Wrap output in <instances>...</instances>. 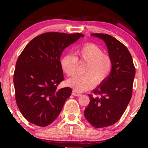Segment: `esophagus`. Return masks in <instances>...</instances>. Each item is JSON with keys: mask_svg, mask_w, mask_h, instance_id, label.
<instances>
[{"mask_svg": "<svg viewBox=\"0 0 148 148\" xmlns=\"http://www.w3.org/2000/svg\"><path fill=\"white\" fill-rule=\"evenodd\" d=\"M72 95H74V96H76V97L81 96V94L79 93V92H77V91H75V90H73V91H72Z\"/></svg>", "mask_w": 148, "mask_h": 148, "instance_id": "esophagus-1", "label": "esophagus"}]
</instances>
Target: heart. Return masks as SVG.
Here are the masks:
<instances>
[{
    "instance_id": "obj_1",
    "label": "heart",
    "mask_w": 148,
    "mask_h": 148,
    "mask_svg": "<svg viewBox=\"0 0 148 148\" xmlns=\"http://www.w3.org/2000/svg\"><path fill=\"white\" fill-rule=\"evenodd\" d=\"M74 56H64L61 61V66L67 76H73L76 72L77 61L87 63L84 76H75L67 81V85L75 91H87L94 86L95 83L101 84L109 76L112 70L111 59L96 45H84L75 51Z\"/></svg>"
}]
</instances>
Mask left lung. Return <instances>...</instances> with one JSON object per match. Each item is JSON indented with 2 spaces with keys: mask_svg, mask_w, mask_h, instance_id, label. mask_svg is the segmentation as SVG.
Masks as SVG:
<instances>
[{
  "mask_svg": "<svg viewBox=\"0 0 148 148\" xmlns=\"http://www.w3.org/2000/svg\"><path fill=\"white\" fill-rule=\"evenodd\" d=\"M106 44L112 61L107 78L89 95L90 102L84 116L95 128L106 127L121 118L132 97L135 67L128 49L121 42L106 34H91Z\"/></svg>",
  "mask_w": 148,
  "mask_h": 148,
  "instance_id": "8db88e82",
  "label": "left lung"
}]
</instances>
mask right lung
<instances>
[{
    "label": "right lung",
    "mask_w": 148,
    "mask_h": 148,
    "mask_svg": "<svg viewBox=\"0 0 148 148\" xmlns=\"http://www.w3.org/2000/svg\"><path fill=\"white\" fill-rule=\"evenodd\" d=\"M84 35L50 32L35 37L16 62V101L27 121L40 127L51 124L61 112L72 89L57 87L64 79L60 58L63 50Z\"/></svg>",
    "instance_id": "add662e5"
}]
</instances>
